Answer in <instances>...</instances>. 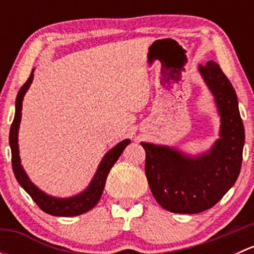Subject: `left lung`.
Segmentation results:
<instances>
[{
  "mask_svg": "<svg viewBox=\"0 0 254 254\" xmlns=\"http://www.w3.org/2000/svg\"><path fill=\"white\" fill-rule=\"evenodd\" d=\"M199 72L215 98L220 139L194 157L170 146L141 142L151 191L163 209L177 214H198L214 206L237 181L242 165L245 127L235 88L215 61L199 65Z\"/></svg>",
  "mask_w": 254,
  "mask_h": 254,
  "instance_id": "obj_1",
  "label": "left lung"
}]
</instances>
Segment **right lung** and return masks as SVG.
Masks as SVG:
<instances>
[{
    "label": "right lung",
    "mask_w": 254,
    "mask_h": 254,
    "mask_svg": "<svg viewBox=\"0 0 254 254\" xmlns=\"http://www.w3.org/2000/svg\"><path fill=\"white\" fill-rule=\"evenodd\" d=\"M33 72H34V70L32 71L27 82L18 91L16 98V113H14V119L11 125V130H9V146H11L12 152L13 173L20 187L32 196L37 205L47 214L54 215V216H76V215L84 214V212L93 209L99 201L102 193H103L104 186H106L109 171L117 162L118 158L120 157L124 148L129 145L130 140L127 139L119 142L104 155L89 186L77 195L70 196V198H55V196L48 195L47 193L40 190L34 183L30 182L29 177L23 170V166L20 165L19 147H18V130H19L20 118H22V102L25 92L28 91L33 81V76H34Z\"/></svg>",
    "instance_id": "right-lung-1"
}]
</instances>
